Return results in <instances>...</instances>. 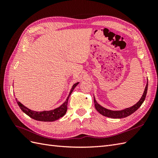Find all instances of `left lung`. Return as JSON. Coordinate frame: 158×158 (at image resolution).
<instances>
[{"mask_svg":"<svg viewBox=\"0 0 158 158\" xmlns=\"http://www.w3.org/2000/svg\"><path fill=\"white\" fill-rule=\"evenodd\" d=\"M147 88H148V82L147 83L145 91H144V93L141 97V98H140V100L136 104V105L130 107V108H127L122 110H110L104 108V107H102V106H100L99 104H98V102L96 101L95 98H94V105H95V108L97 110V111L105 117H110V118H113V119H121V118H123V117H126L127 116L130 115L131 114H132L133 113H135L136 110L138 109L140 106H141V105L144 102V100L145 99L147 92Z\"/></svg>","mask_w":158,"mask_h":158,"instance_id":"1","label":"left lung"}]
</instances>
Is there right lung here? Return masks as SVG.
I'll list each match as a JSON object with an SVG mask.
<instances>
[{
	"label": "right lung",
	"mask_w": 158,
	"mask_h": 158,
	"mask_svg": "<svg viewBox=\"0 0 158 158\" xmlns=\"http://www.w3.org/2000/svg\"><path fill=\"white\" fill-rule=\"evenodd\" d=\"M79 83H76L75 84H74L73 88L70 90L69 95L68 98L66 100V101L64 102L62 105L60 106L58 108H57L54 110H49V111H41V112H36V111H33V110L26 108L25 106H23L22 103H20L19 101L17 100V102H18V105H19V108L22 109L23 113H25L26 115L31 117V118L34 119L35 120L38 121H41V122H53V121H56L60 117H63L65 115V113L67 110V104H68V100L69 97L73 92V89H75V87Z\"/></svg>",
	"instance_id": "right-lung-1"
}]
</instances>
